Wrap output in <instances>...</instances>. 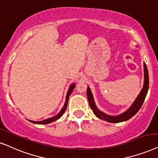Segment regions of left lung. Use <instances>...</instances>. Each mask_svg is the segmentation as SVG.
<instances>
[{"label":"left lung","mask_w":158,"mask_h":158,"mask_svg":"<svg viewBox=\"0 0 158 158\" xmlns=\"http://www.w3.org/2000/svg\"><path fill=\"white\" fill-rule=\"evenodd\" d=\"M144 85L141 91L140 94H139V96L135 100L134 103L131 107L129 108L128 110H126V112L123 113L119 114V115L116 116H111L109 114H106L104 112L98 109L96 105L95 102H94L93 95L90 90L89 87L88 86L87 88V97L89 99V105L91 106V110H93L94 113L95 114V115L97 118H100V119L105 120V121L110 122V123H120L126 121L131 118L133 116H134L135 114L137 113V112L140 110L141 106H142L143 103H144L145 97H146L147 91H148L149 89V74H148V70H147V65L145 63H144Z\"/></svg>","instance_id":"obj_1"}]
</instances>
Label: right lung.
I'll return each mask as SVG.
<instances>
[{
	"label": "right lung",
	"mask_w": 158,
	"mask_h": 158,
	"mask_svg": "<svg viewBox=\"0 0 158 158\" xmlns=\"http://www.w3.org/2000/svg\"><path fill=\"white\" fill-rule=\"evenodd\" d=\"M75 87V85L74 83H73L72 85L69 86V90L68 91H67V96H66V101H65V103H64V106L62 107V109L61 110V111L59 112L58 114H56V116L54 117H52V118H48V119H46L44 120H42V121H32V120H30V122L33 123H35V124H48V123H52L55 121V120H58L59 118H60L61 115H62L63 114H64V112H65V110L67 109V102H68V99H69V95H70L72 91H73V90L74 89V88Z\"/></svg>",
	"instance_id": "add662e5"
}]
</instances>
